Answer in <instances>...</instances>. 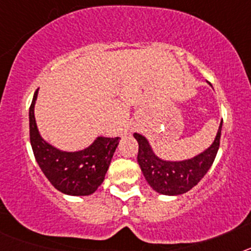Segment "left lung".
I'll use <instances>...</instances> for the list:
<instances>
[{
  "mask_svg": "<svg viewBox=\"0 0 251 251\" xmlns=\"http://www.w3.org/2000/svg\"><path fill=\"white\" fill-rule=\"evenodd\" d=\"M221 127L223 122L220 123L214 143L207 150L191 159L176 162L158 158L153 153L146 137L134 133L133 136L138 142L137 161L151 187L158 194L170 196L185 194L195 187L214 163L220 147Z\"/></svg>",
  "mask_w": 251,
  "mask_h": 251,
  "instance_id": "1",
  "label": "left lung"
}]
</instances>
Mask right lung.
Returning a JSON list of instances; mask_svg holds the SVG:
<instances>
[{"instance_id":"1","label":"right lung","mask_w":251,"mask_h":251,"mask_svg":"<svg viewBox=\"0 0 251 251\" xmlns=\"http://www.w3.org/2000/svg\"><path fill=\"white\" fill-rule=\"evenodd\" d=\"M37 90L30 105V142L40 168L56 190L70 196H88L104 181L110 161L119 145V137H98L79 152H64L44 141L37 130L34 108Z\"/></svg>"}]
</instances>
